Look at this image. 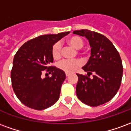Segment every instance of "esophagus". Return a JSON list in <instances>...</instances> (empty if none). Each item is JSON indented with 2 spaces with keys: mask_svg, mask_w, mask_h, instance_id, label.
Here are the masks:
<instances>
[{
  "mask_svg": "<svg viewBox=\"0 0 131 131\" xmlns=\"http://www.w3.org/2000/svg\"><path fill=\"white\" fill-rule=\"evenodd\" d=\"M69 75H70V73H68V72L66 73V77H69Z\"/></svg>",
  "mask_w": 131,
  "mask_h": 131,
  "instance_id": "1",
  "label": "esophagus"
}]
</instances>
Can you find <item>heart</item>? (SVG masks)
<instances>
[{
  "mask_svg": "<svg viewBox=\"0 0 131 131\" xmlns=\"http://www.w3.org/2000/svg\"><path fill=\"white\" fill-rule=\"evenodd\" d=\"M67 43L76 49H81L84 44V41L79 36H73L67 39ZM61 44L59 42L55 43L52 47V55L54 60H58L61 57ZM81 66L79 60H63L58 64V67L63 71L71 73L76 71Z\"/></svg>",
  "mask_w": 131,
  "mask_h": 131,
  "instance_id": "obj_1",
  "label": "heart"
}]
</instances>
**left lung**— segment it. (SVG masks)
I'll return each instance as SVG.
<instances>
[{
  "instance_id": "1",
  "label": "left lung",
  "mask_w": 131,
  "mask_h": 131,
  "mask_svg": "<svg viewBox=\"0 0 131 131\" xmlns=\"http://www.w3.org/2000/svg\"><path fill=\"white\" fill-rule=\"evenodd\" d=\"M73 34L85 36L91 46V57L82 69L88 75L77 74L76 92L84 104L97 107L111 100L121 85L123 66L121 57L112 43L104 35L88 29ZM94 73L93 78L89 77Z\"/></svg>"
}]
</instances>
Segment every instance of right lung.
<instances>
[{
	"label": "right lung",
	"instance_id": "1",
	"mask_svg": "<svg viewBox=\"0 0 131 131\" xmlns=\"http://www.w3.org/2000/svg\"><path fill=\"white\" fill-rule=\"evenodd\" d=\"M69 31L42 35L23 44L14 57L11 81L17 98L27 107L43 110L51 107L60 97L64 71L50 66L53 62L52 47ZM44 70L52 77L43 79Z\"/></svg>",
	"mask_w": 131,
	"mask_h": 131
}]
</instances>
